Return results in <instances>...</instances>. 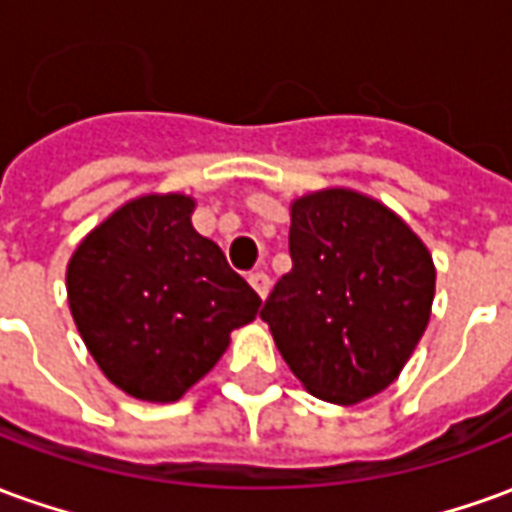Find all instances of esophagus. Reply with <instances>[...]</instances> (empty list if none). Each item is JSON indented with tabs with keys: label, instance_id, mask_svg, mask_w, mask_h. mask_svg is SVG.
Wrapping results in <instances>:
<instances>
[{
	"label": "esophagus",
	"instance_id": "34e87169",
	"mask_svg": "<svg viewBox=\"0 0 512 512\" xmlns=\"http://www.w3.org/2000/svg\"><path fill=\"white\" fill-rule=\"evenodd\" d=\"M249 285L257 290L260 299H266L268 288H271V279H268L266 271H252V274H249Z\"/></svg>",
	"mask_w": 512,
	"mask_h": 512
}]
</instances>
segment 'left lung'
<instances>
[{
	"label": "left lung",
	"instance_id": "obj_1",
	"mask_svg": "<svg viewBox=\"0 0 512 512\" xmlns=\"http://www.w3.org/2000/svg\"><path fill=\"white\" fill-rule=\"evenodd\" d=\"M290 260L260 318L293 376L315 397L351 406L392 384L433 304L428 249L381 202L348 189L290 208Z\"/></svg>",
	"mask_w": 512,
	"mask_h": 512
}]
</instances>
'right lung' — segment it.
<instances>
[{"label":"right lung","instance_id":"add662e5","mask_svg":"<svg viewBox=\"0 0 512 512\" xmlns=\"http://www.w3.org/2000/svg\"><path fill=\"white\" fill-rule=\"evenodd\" d=\"M194 200L150 194L84 238L68 263V304L104 376L128 395L172 403L211 370L260 296L191 227Z\"/></svg>","mask_w":512,"mask_h":512}]
</instances>
